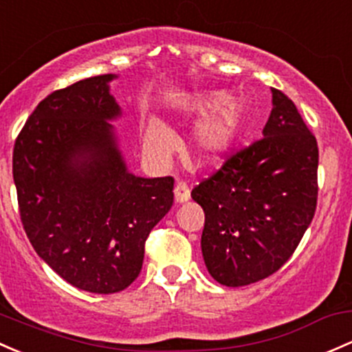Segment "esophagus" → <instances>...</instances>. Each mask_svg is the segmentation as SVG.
I'll return each instance as SVG.
<instances>
[{
  "instance_id": "1",
  "label": "esophagus",
  "mask_w": 352,
  "mask_h": 352,
  "mask_svg": "<svg viewBox=\"0 0 352 352\" xmlns=\"http://www.w3.org/2000/svg\"><path fill=\"white\" fill-rule=\"evenodd\" d=\"M175 201L177 202H187L190 199V188L186 182H179L175 186Z\"/></svg>"
}]
</instances>
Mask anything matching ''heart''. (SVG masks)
<instances>
[{
    "label": "heart",
    "instance_id": "1",
    "mask_svg": "<svg viewBox=\"0 0 352 352\" xmlns=\"http://www.w3.org/2000/svg\"><path fill=\"white\" fill-rule=\"evenodd\" d=\"M223 94H210L199 101L197 109L201 113H207L219 108L223 104ZM243 109L238 101H228L217 111V114L210 120H207L201 128L197 129L194 136L195 151L202 160L210 162L223 157L229 146L234 142L238 135L239 124H241ZM145 142L148 150L153 153H166L175 146V135L170 131L165 124L158 121H150L145 128Z\"/></svg>",
    "mask_w": 352,
    "mask_h": 352
}]
</instances>
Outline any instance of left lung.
I'll use <instances>...</instances> for the list:
<instances>
[{"label": "left lung", "mask_w": 352, "mask_h": 352, "mask_svg": "<svg viewBox=\"0 0 352 352\" xmlns=\"http://www.w3.org/2000/svg\"><path fill=\"white\" fill-rule=\"evenodd\" d=\"M263 138L192 188L206 214L202 256L226 287L268 278L290 260L317 209L319 146L297 106L272 89Z\"/></svg>", "instance_id": "obj_1"}]
</instances>
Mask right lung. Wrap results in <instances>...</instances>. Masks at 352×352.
<instances>
[{"label": "right lung", "mask_w": 352, "mask_h": 352, "mask_svg": "<svg viewBox=\"0 0 352 352\" xmlns=\"http://www.w3.org/2000/svg\"><path fill=\"white\" fill-rule=\"evenodd\" d=\"M113 74L58 89L18 133L13 180L33 250L65 282L124 290L142 272L151 229L173 204V177L142 179L121 160L108 120Z\"/></svg>", "instance_id": "1"}]
</instances>
